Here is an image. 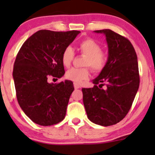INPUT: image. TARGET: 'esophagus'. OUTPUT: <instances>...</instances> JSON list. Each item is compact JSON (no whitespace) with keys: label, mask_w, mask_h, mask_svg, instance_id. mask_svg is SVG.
I'll use <instances>...</instances> for the list:
<instances>
[{"label":"esophagus","mask_w":155,"mask_h":155,"mask_svg":"<svg viewBox=\"0 0 155 155\" xmlns=\"http://www.w3.org/2000/svg\"><path fill=\"white\" fill-rule=\"evenodd\" d=\"M73 85H74V87H75V89H79V87H80V86H79V84L76 83V82H74V84H73Z\"/></svg>","instance_id":"obj_1"}]
</instances>
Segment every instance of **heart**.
Wrapping results in <instances>:
<instances>
[{"label": "heart", "instance_id": "heart-1", "mask_svg": "<svg viewBox=\"0 0 155 155\" xmlns=\"http://www.w3.org/2000/svg\"><path fill=\"white\" fill-rule=\"evenodd\" d=\"M81 53L86 56L84 61V66L90 67L94 72H101L105 68L107 63V55L101 51V46L97 42L91 38L82 40L79 46ZM74 58V51L73 48L68 46L64 50L61 56L62 64L66 68L71 65ZM90 76V70L87 68H71L66 73L67 79L80 83L86 80Z\"/></svg>", "mask_w": 155, "mask_h": 155}]
</instances>
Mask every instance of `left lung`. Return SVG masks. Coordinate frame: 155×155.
Wrapping results in <instances>:
<instances>
[{
  "label": "left lung",
  "mask_w": 155,
  "mask_h": 155,
  "mask_svg": "<svg viewBox=\"0 0 155 155\" xmlns=\"http://www.w3.org/2000/svg\"><path fill=\"white\" fill-rule=\"evenodd\" d=\"M94 32L105 35L108 59L93 80L94 86L82 89L83 104L91 121L107 127L121 121L132 106L140 86L138 61L134 46L125 37L109 29ZM104 84L105 89L102 88Z\"/></svg>",
  "instance_id": "8db88e82"
}]
</instances>
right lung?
<instances>
[{
	"label": "right lung",
	"instance_id": "add662e5",
	"mask_svg": "<svg viewBox=\"0 0 155 155\" xmlns=\"http://www.w3.org/2000/svg\"><path fill=\"white\" fill-rule=\"evenodd\" d=\"M79 33L40 30L17 54L12 72L17 100L25 115L39 125H53L65 118L73 83H49L48 79L64 75L62 53Z\"/></svg>",
	"mask_w": 155,
	"mask_h": 155
}]
</instances>
